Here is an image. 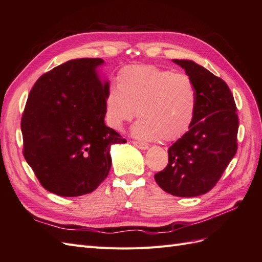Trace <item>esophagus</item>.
Here are the masks:
<instances>
[{
    "mask_svg": "<svg viewBox=\"0 0 262 262\" xmlns=\"http://www.w3.org/2000/svg\"><path fill=\"white\" fill-rule=\"evenodd\" d=\"M133 144L135 145L136 147H138L139 149H143V150H145V149H147L148 148V145H147L146 143H142V142H137V140H134L133 142Z\"/></svg>",
    "mask_w": 262,
    "mask_h": 262,
    "instance_id": "obj_1",
    "label": "esophagus"
}]
</instances>
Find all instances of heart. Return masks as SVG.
I'll use <instances>...</instances> for the list:
<instances>
[{
  "mask_svg": "<svg viewBox=\"0 0 262 262\" xmlns=\"http://www.w3.org/2000/svg\"><path fill=\"white\" fill-rule=\"evenodd\" d=\"M197 108V91L191 78L154 65L124 67L116 89L105 97L106 124L122 130L135 117L133 135L140 139L176 140L190 129Z\"/></svg>",
  "mask_w": 262,
  "mask_h": 262,
  "instance_id": "1",
  "label": "heart"
}]
</instances>
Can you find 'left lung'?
<instances>
[{"mask_svg":"<svg viewBox=\"0 0 262 262\" xmlns=\"http://www.w3.org/2000/svg\"><path fill=\"white\" fill-rule=\"evenodd\" d=\"M182 66L197 91V108L190 129L168 149V164L155 175L166 192L196 197L211 190L236 155L239 119L225 80L188 59Z\"/></svg>","mask_w":262,"mask_h":262,"instance_id":"1","label":"left lung"}]
</instances>
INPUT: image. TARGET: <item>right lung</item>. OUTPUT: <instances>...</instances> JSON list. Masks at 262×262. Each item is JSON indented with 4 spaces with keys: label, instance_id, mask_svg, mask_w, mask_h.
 I'll use <instances>...</instances> for the list:
<instances>
[{
    "label": "right lung",
    "instance_id": "obj_1",
    "mask_svg": "<svg viewBox=\"0 0 262 262\" xmlns=\"http://www.w3.org/2000/svg\"><path fill=\"white\" fill-rule=\"evenodd\" d=\"M102 58L72 59L39 77L21 120L23 155L46 190L77 197L95 190L112 166L113 144L126 142L105 125V97L95 67Z\"/></svg>",
    "mask_w": 262,
    "mask_h": 262
}]
</instances>
